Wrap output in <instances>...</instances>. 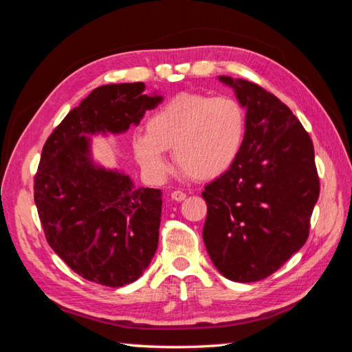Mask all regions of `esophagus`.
Instances as JSON below:
<instances>
[{"mask_svg":"<svg viewBox=\"0 0 352 352\" xmlns=\"http://www.w3.org/2000/svg\"><path fill=\"white\" fill-rule=\"evenodd\" d=\"M170 197H172V200H175V201H183L184 198H186V194H184L183 190H174V192L170 194Z\"/></svg>","mask_w":352,"mask_h":352,"instance_id":"obj_1","label":"esophagus"}]
</instances>
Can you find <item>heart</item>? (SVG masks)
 I'll list each match as a JSON object with an SVG mask.
<instances>
[{
  "label": "heart",
  "mask_w": 352,
  "mask_h": 352,
  "mask_svg": "<svg viewBox=\"0 0 352 352\" xmlns=\"http://www.w3.org/2000/svg\"><path fill=\"white\" fill-rule=\"evenodd\" d=\"M246 133V112L232 97L180 94L152 113L146 135L132 143L133 155L146 174L163 178L169 170L164 152L188 177L210 180L237 160Z\"/></svg>",
  "instance_id": "obj_1"
}]
</instances>
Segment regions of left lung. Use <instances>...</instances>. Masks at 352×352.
Returning <instances> with one entry per match:
<instances>
[{
  "mask_svg": "<svg viewBox=\"0 0 352 352\" xmlns=\"http://www.w3.org/2000/svg\"><path fill=\"white\" fill-rule=\"evenodd\" d=\"M219 80L246 109V133L234 164L201 192L203 240L220 274L251 283L305 245L320 183L314 146L289 107L255 82Z\"/></svg>",
  "mask_w": 352,
  "mask_h": 352,
  "instance_id": "obj_1",
  "label": "left lung"
}]
</instances>
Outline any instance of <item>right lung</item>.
I'll list each match as a JSON object with an SVG mask.
<instances>
[{
	"label": "right lung",
	"instance_id": "add662e5",
	"mask_svg": "<svg viewBox=\"0 0 352 352\" xmlns=\"http://www.w3.org/2000/svg\"><path fill=\"white\" fill-rule=\"evenodd\" d=\"M144 82L94 89L50 133L34 198L49 246L82 278L111 287L135 282L158 246L162 190L135 188L129 175L92 160L91 135L138 126L162 95Z\"/></svg>",
	"mask_w": 352,
	"mask_h": 352
}]
</instances>
